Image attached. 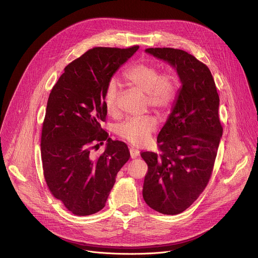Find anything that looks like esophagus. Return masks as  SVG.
<instances>
[{"instance_id": "esophagus-1", "label": "esophagus", "mask_w": 258, "mask_h": 258, "mask_svg": "<svg viewBox=\"0 0 258 258\" xmlns=\"http://www.w3.org/2000/svg\"><path fill=\"white\" fill-rule=\"evenodd\" d=\"M130 152H131V157L134 159V158H137L139 155H140V152L137 150V149H130Z\"/></svg>"}]
</instances>
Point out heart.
Wrapping results in <instances>:
<instances>
[{"label": "heart", "instance_id": "heart-1", "mask_svg": "<svg viewBox=\"0 0 258 258\" xmlns=\"http://www.w3.org/2000/svg\"><path fill=\"white\" fill-rule=\"evenodd\" d=\"M125 81L141 93L147 95V102L155 109L168 108L175 97V85L169 75H160L158 67L151 63H139L124 72ZM120 88L116 81H110L104 94V106L109 114L117 110ZM157 121L152 116L126 119L117 126V134L134 146L141 147L148 142L156 130Z\"/></svg>", "mask_w": 258, "mask_h": 258}]
</instances>
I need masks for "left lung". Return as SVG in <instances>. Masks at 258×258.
<instances>
[{
    "label": "left lung",
    "instance_id": "left-lung-1",
    "mask_svg": "<svg viewBox=\"0 0 258 258\" xmlns=\"http://www.w3.org/2000/svg\"><path fill=\"white\" fill-rule=\"evenodd\" d=\"M145 52L174 68L180 83L158 134L161 154H141L148 164L143 186L145 202L160 213L173 215L190 207L209 181L223 136L219 97L210 70L194 56L172 48Z\"/></svg>",
    "mask_w": 258,
    "mask_h": 258
}]
</instances>
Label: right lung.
Masks as SVG:
<instances>
[{
  "mask_svg": "<svg viewBox=\"0 0 258 258\" xmlns=\"http://www.w3.org/2000/svg\"><path fill=\"white\" fill-rule=\"evenodd\" d=\"M138 49H91L64 68L50 93L41 140L44 175L52 195L76 215L105 206L130 159L126 144L108 138L101 122L107 85ZM105 139L104 153L95 159L92 145Z\"/></svg>",
  "mask_w": 258,
  "mask_h": 258,
  "instance_id": "right-lung-1",
  "label": "right lung"
}]
</instances>
